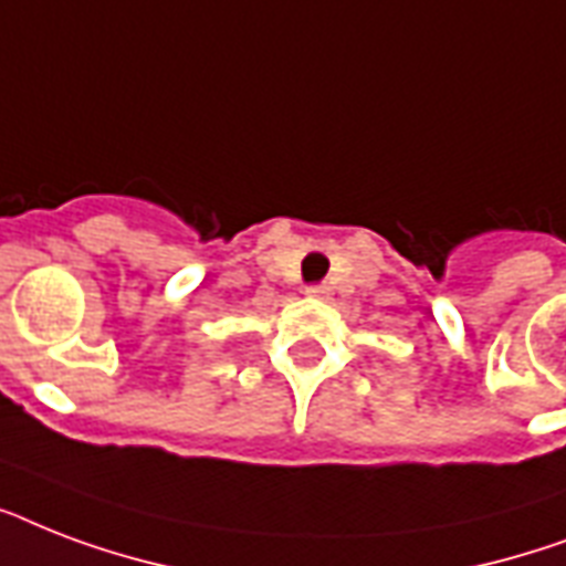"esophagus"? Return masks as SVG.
Here are the masks:
<instances>
[{
	"instance_id": "1",
	"label": "esophagus",
	"mask_w": 566,
	"mask_h": 566,
	"mask_svg": "<svg viewBox=\"0 0 566 566\" xmlns=\"http://www.w3.org/2000/svg\"><path fill=\"white\" fill-rule=\"evenodd\" d=\"M305 293H308V296H317V300H328V296H332V287H328L326 282H317V284H308Z\"/></svg>"
}]
</instances>
